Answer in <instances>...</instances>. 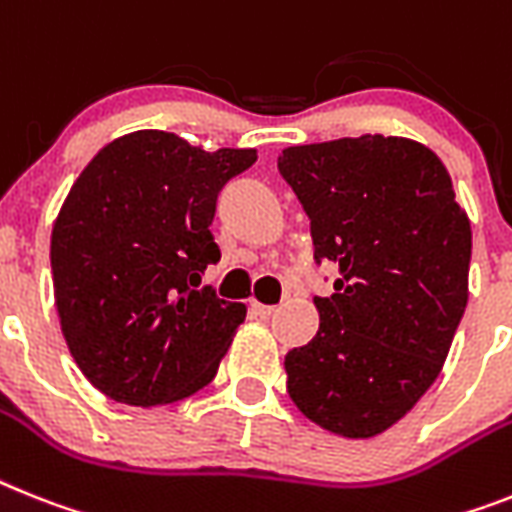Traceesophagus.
<instances>
[{
    "instance_id": "34e87169",
    "label": "esophagus",
    "mask_w": 512,
    "mask_h": 512,
    "mask_svg": "<svg viewBox=\"0 0 512 512\" xmlns=\"http://www.w3.org/2000/svg\"><path fill=\"white\" fill-rule=\"evenodd\" d=\"M251 311L256 316H261V319H269V316L274 314V311H277V308L274 306H264V303H259V301H253L251 303Z\"/></svg>"
}]
</instances>
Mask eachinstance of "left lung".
Wrapping results in <instances>:
<instances>
[{
  "label": "left lung",
  "instance_id": "8db88e82",
  "mask_svg": "<svg viewBox=\"0 0 512 512\" xmlns=\"http://www.w3.org/2000/svg\"><path fill=\"white\" fill-rule=\"evenodd\" d=\"M277 170L311 219L319 332L285 356L287 395L342 437H374L442 371L468 303L471 225L437 154L398 135L290 146Z\"/></svg>",
  "mask_w": 512,
  "mask_h": 512
}]
</instances>
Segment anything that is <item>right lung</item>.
Returning <instances> with one entry per match:
<instances>
[{
    "label": "right lung",
    "instance_id": "1",
    "mask_svg": "<svg viewBox=\"0 0 512 512\" xmlns=\"http://www.w3.org/2000/svg\"><path fill=\"white\" fill-rule=\"evenodd\" d=\"M253 162V149L138 130L75 180L52 230L54 301L78 369L107 398L151 408L214 379L246 306L198 285L222 256L217 196Z\"/></svg>",
    "mask_w": 512,
    "mask_h": 512
}]
</instances>
